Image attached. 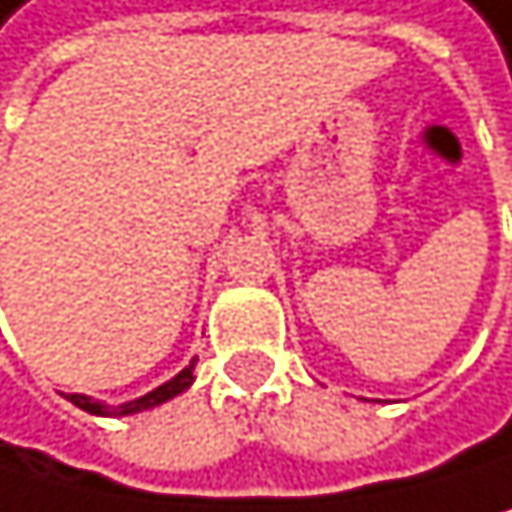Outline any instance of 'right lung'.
I'll use <instances>...</instances> for the list:
<instances>
[{"mask_svg":"<svg viewBox=\"0 0 512 512\" xmlns=\"http://www.w3.org/2000/svg\"><path fill=\"white\" fill-rule=\"evenodd\" d=\"M194 363H197V360L187 363L175 379L162 382L159 389H152V392L139 395V398H133V401H123V405H104V401H95V398L79 395V392H72V395H66V398H69L76 408H82V411H88V414H98V417H127V414H139V411L159 408V405H165V401L178 398L181 392L191 389L194 379H197V376H194Z\"/></svg>","mask_w":512,"mask_h":512,"instance_id":"1","label":"right lung"}]
</instances>
